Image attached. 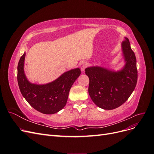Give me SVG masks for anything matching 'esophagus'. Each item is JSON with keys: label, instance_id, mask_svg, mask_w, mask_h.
Instances as JSON below:
<instances>
[{"label": "esophagus", "instance_id": "obj_1", "mask_svg": "<svg viewBox=\"0 0 154 154\" xmlns=\"http://www.w3.org/2000/svg\"><path fill=\"white\" fill-rule=\"evenodd\" d=\"M80 66L82 72H84L85 69L87 66V62L85 61V60H82V61L80 62Z\"/></svg>", "mask_w": 154, "mask_h": 154}]
</instances>
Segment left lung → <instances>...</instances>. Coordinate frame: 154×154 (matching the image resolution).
Masks as SVG:
<instances>
[{
	"instance_id": "left-lung-1",
	"label": "left lung",
	"mask_w": 154,
	"mask_h": 154,
	"mask_svg": "<svg viewBox=\"0 0 154 154\" xmlns=\"http://www.w3.org/2000/svg\"><path fill=\"white\" fill-rule=\"evenodd\" d=\"M122 43L125 66L118 71L100 66L85 69L89 78L88 94L100 108L112 110L123 105L132 94L137 81L136 58L128 38Z\"/></svg>"
}]
</instances>
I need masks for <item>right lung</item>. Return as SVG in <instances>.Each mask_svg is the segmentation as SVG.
I'll use <instances>...</instances> for the list:
<instances>
[{
	"mask_svg": "<svg viewBox=\"0 0 154 154\" xmlns=\"http://www.w3.org/2000/svg\"><path fill=\"white\" fill-rule=\"evenodd\" d=\"M26 53L18 62L17 80L23 97L37 111L45 114H53L66 106L69 91L80 75L79 68L69 70L55 80L43 85L35 84L27 80L24 72Z\"/></svg>",
	"mask_w": 154,
	"mask_h": 154,
	"instance_id": "add662e5",
	"label": "right lung"
}]
</instances>
